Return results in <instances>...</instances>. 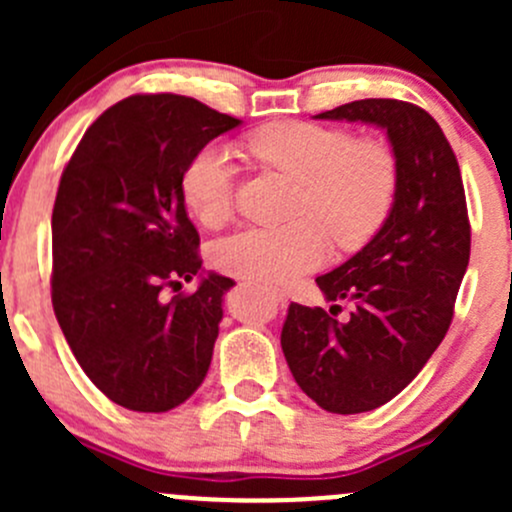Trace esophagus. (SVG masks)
<instances>
[{
	"instance_id": "34e87169",
	"label": "esophagus",
	"mask_w": 512,
	"mask_h": 512,
	"mask_svg": "<svg viewBox=\"0 0 512 512\" xmlns=\"http://www.w3.org/2000/svg\"><path fill=\"white\" fill-rule=\"evenodd\" d=\"M265 292L275 304H285V292H280V289H272V287H265Z\"/></svg>"
}]
</instances>
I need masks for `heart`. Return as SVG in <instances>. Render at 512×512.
I'll use <instances>...</instances> for the list:
<instances>
[{
    "instance_id": "b5f03b06",
    "label": "heart",
    "mask_w": 512,
    "mask_h": 512,
    "mask_svg": "<svg viewBox=\"0 0 512 512\" xmlns=\"http://www.w3.org/2000/svg\"><path fill=\"white\" fill-rule=\"evenodd\" d=\"M245 151L299 180L287 225H252L215 245V265L247 280L285 285L327 260L332 236L342 247L369 240L389 215L399 168L389 146L374 138L354 141L347 131L317 123H267L245 138ZM180 190L190 213L203 225L225 223L235 203V163L218 143L188 160Z\"/></svg>"
}]
</instances>
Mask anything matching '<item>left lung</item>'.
<instances>
[{
	"instance_id": "obj_1",
	"label": "left lung",
	"mask_w": 512,
	"mask_h": 512,
	"mask_svg": "<svg viewBox=\"0 0 512 512\" xmlns=\"http://www.w3.org/2000/svg\"><path fill=\"white\" fill-rule=\"evenodd\" d=\"M314 118L384 128L399 168L379 232L317 277L327 302L354 304L352 317L339 322L322 307L292 302L282 327L299 389L329 414H364L401 394L451 327L471 257L466 193L451 143L414 103L364 98Z\"/></svg>"
}]
</instances>
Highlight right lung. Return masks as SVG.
I'll list each match as a JSON object with an SVG mask.
<instances>
[{
    "label": "right lung",
    "instance_id": "right-lung-1",
    "mask_svg": "<svg viewBox=\"0 0 512 512\" xmlns=\"http://www.w3.org/2000/svg\"><path fill=\"white\" fill-rule=\"evenodd\" d=\"M240 123L188 96H128L91 123L61 175L51 304L81 369L123 409L163 414L208 374L235 282L200 270L180 178ZM193 276V295L162 299Z\"/></svg>",
    "mask_w": 512,
    "mask_h": 512
}]
</instances>
